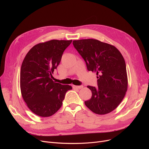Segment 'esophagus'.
Instances as JSON below:
<instances>
[{
  "instance_id": "obj_1",
  "label": "esophagus",
  "mask_w": 149,
  "mask_h": 149,
  "mask_svg": "<svg viewBox=\"0 0 149 149\" xmlns=\"http://www.w3.org/2000/svg\"><path fill=\"white\" fill-rule=\"evenodd\" d=\"M72 87H73V88H74V89H81V88H83V86H75V85H73Z\"/></svg>"
}]
</instances>
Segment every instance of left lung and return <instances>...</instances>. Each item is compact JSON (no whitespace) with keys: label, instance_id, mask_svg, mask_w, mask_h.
<instances>
[{"label":"left lung","instance_id":"1","mask_svg":"<svg viewBox=\"0 0 149 149\" xmlns=\"http://www.w3.org/2000/svg\"><path fill=\"white\" fill-rule=\"evenodd\" d=\"M89 71L96 72L98 87L88 86L92 97L84 104L98 115L111 112L121 103L127 90L126 66L122 54L114 46L96 39L73 40Z\"/></svg>","mask_w":149,"mask_h":149}]
</instances>
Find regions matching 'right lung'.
I'll return each mask as SVG.
<instances>
[{
	"instance_id": "obj_1",
	"label": "right lung",
	"mask_w": 149,
	"mask_h": 149,
	"mask_svg": "<svg viewBox=\"0 0 149 149\" xmlns=\"http://www.w3.org/2000/svg\"><path fill=\"white\" fill-rule=\"evenodd\" d=\"M72 40H51L36 45L26 54L20 69V91L27 106L36 115L56 113L71 86L53 81V74Z\"/></svg>"
}]
</instances>
